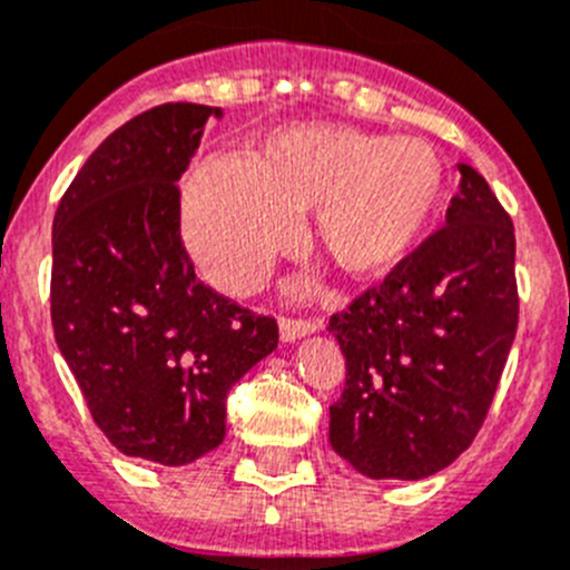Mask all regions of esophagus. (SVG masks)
I'll use <instances>...</instances> for the list:
<instances>
[{
  "label": "esophagus",
  "mask_w": 570,
  "mask_h": 570,
  "mask_svg": "<svg viewBox=\"0 0 570 570\" xmlns=\"http://www.w3.org/2000/svg\"><path fill=\"white\" fill-rule=\"evenodd\" d=\"M322 330V322H305V318H282L279 322V338L282 344H294V341L305 338V335Z\"/></svg>",
  "instance_id": "1"
}]
</instances>
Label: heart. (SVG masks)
Listing matches in <instances>:
<instances>
[{"mask_svg":"<svg viewBox=\"0 0 570 570\" xmlns=\"http://www.w3.org/2000/svg\"><path fill=\"white\" fill-rule=\"evenodd\" d=\"M448 176L416 137L350 126H291L248 159H204L181 184V235L200 274L224 294H252L313 213L318 248L352 279L397 271L433 229Z\"/></svg>","mask_w":570,"mask_h":570,"instance_id":"heart-1","label":"heart"}]
</instances>
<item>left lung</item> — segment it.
I'll return each instance as SVG.
<instances>
[{
	"label": "left lung",
	"mask_w": 570,
	"mask_h": 570,
	"mask_svg": "<svg viewBox=\"0 0 570 570\" xmlns=\"http://www.w3.org/2000/svg\"><path fill=\"white\" fill-rule=\"evenodd\" d=\"M456 167L444 229L330 318L346 357L330 444L366 479L420 481L456 462L512 350L514 226L484 176Z\"/></svg>",
	"instance_id": "1"
}]
</instances>
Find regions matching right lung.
<instances>
[{
    "label": "right lung",
    "instance_id": "obj_1",
    "mask_svg": "<svg viewBox=\"0 0 570 570\" xmlns=\"http://www.w3.org/2000/svg\"><path fill=\"white\" fill-rule=\"evenodd\" d=\"M167 102L86 159L52 220V330L119 453L181 468L226 436V394L276 350V322L195 279L178 187L207 119Z\"/></svg>",
    "mask_w": 570,
    "mask_h": 570
}]
</instances>
